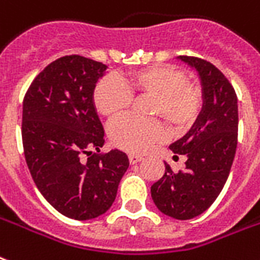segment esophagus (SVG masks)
<instances>
[{
  "label": "esophagus",
  "mask_w": 260,
  "mask_h": 260,
  "mask_svg": "<svg viewBox=\"0 0 260 260\" xmlns=\"http://www.w3.org/2000/svg\"><path fill=\"white\" fill-rule=\"evenodd\" d=\"M128 158H129L131 165H135V164H138V162H140L142 159H143V156L138 155V154H129Z\"/></svg>",
  "instance_id": "1"
}]
</instances>
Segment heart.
Segmentation results:
<instances>
[{"mask_svg": "<svg viewBox=\"0 0 260 260\" xmlns=\"http://www.w3.org/2000/svg\"><path fill=\"white\" fill-rule=\"evenodd\" d=\"M132 95L154 96L152 116L162 117L176 132L193 125L202 110V92L188 83L187 75L173 65H152L131 73L120 82L104 77L94 90V105L101 114L116 118L125 112ZM166 136L159 122L140 121L132 116L117 120L110 126L114 146L129 152H146Z\"/></svg>", "mask_w": 260, "mask_h": 260, "instance_id": "heart-1", "label": "heart"}]
</instances>
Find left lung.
<instances>
[{"instance_id": "8db88e82", "label": "left lung", "mask_w": 260, "mask_h": 260, "mask_svg": "<svg viewBox=\"0 0 260 260\" xmlns=\"http://www.w3.org/2000/svg\"><path fill=\"white\" fill-rule=\"evenodd\" d=\"M177 59L198 73L203 105L191 129L170 144L174 154L187 156L185 170L174 173L165 162L151 198L161 213L184 221L205 213L226 183L237 147L239 106L232 84L213 64L187 55Z\"/></svg>"}]
</instances>
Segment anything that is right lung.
I'll list each match as a JSON object with an SVG mask.
<instances>
[{
    "label": "right lung",
    "instance_id": "obj_1",
    "mask_svg": "<svg viewBox=\"0 0 260 260\" xmlns=\"http://www.w3.org/2000/svg\"><path fill=\"white\" fill-rule=\"evenodd\" d=\"M106 71L82 55L61 57L35 77L23 102L21 136L34 183L58 213L77 221L112 207L129 166L116 148L84 158L105 143L94 90Z\"/></svg>",
    "mask_w": 260,
    "mask_h": 260
}]
</instances>
